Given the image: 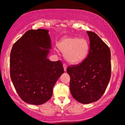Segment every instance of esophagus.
Wrapping results in <instances>:
<instances>
[{"instance_id": "obj_1", "label": "esophagus", "mask_w": 125, "mask_h": 125, "mask_svg": "<svg viewBox=\"0 0 125 125\" xmlns=\"http://www.w3.org/2000/svg\"><path fill=\"white\" fill-rule=\"evenodd\" d=\"M63 67H64V71H66V70H67V65L66 64H63Z\"/></svg>"}]
</instances>
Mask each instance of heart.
Listing matches in <instances>:
<instances>
[{
    "mask_svg": "<svg viewBox=\"0 0 125 125\" xmlns=\"http://www.w3.org/2000/svg\"><path fill=\"white\" fill-rule=\"evenodd\" d=\"M59 50L71 64H78L86 59L89 51V43L85 38L65 36L58 44Z\"/></svg>",
    "mask_w": 125,
    "mask_h": 125,
    "instance_id": "heart-1",
    "label": "heart"
}]
</instances>
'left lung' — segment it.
Masks as SVG:
<instances>
[{
  "label": "left lung",
  "mask_w": 125,
  "mask_h": 125,
  "mask_svg": "<svg viewBox=\"0 0 125 125\" xmlns=\"http://www.w3.org/2000/svg\"><path fill=\"white\" fill-rule=\"evenodd\" d=\"M90 39L86 59L67 69L70 76V90L74 98L88 104L104 94L111 77V52L108 46L95 33L87 31Z\"/></svg>",
  "instance_id": "1"
}]
</instances>
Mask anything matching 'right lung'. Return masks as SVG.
I'll return each instance as SVG.
<instances>
[{
    "label": "right lung",
    "mask_w": 125,
    "mask_h": 125,
    "mask_svg": "<svg viewBox=\"0 0 125 125\" xmlns=\"http://www.w3.org/2000/svg\"><path fill=\"white\" fill-rule=\"evenodd\" d=\"M51 49L49 31L30 30L14 43L10 54V76L20 98L39 105L52 95L53 87L64 73L61 61L47 59Z\"/></svg>",
    "instance_id": "1"
}]
</instances>
